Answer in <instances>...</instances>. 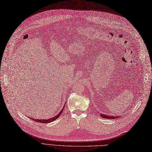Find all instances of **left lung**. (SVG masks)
Instances as JSON below:
<instances>
[{
	"instance_id": "left-lung-1",
	"label": "left lung",
	"mask_w": 152,
	"mask_h": 152,
	"mask_svg": "<svg viewBox=\"0 0 152 152\" xmlns=\"http://www.w3.org/2000/svg\"><path fill=\"white\" fill-rule=\"evenodd\" d=\"M101 116L103 118H107V119H115V118H120V116H108V115H105L103 114H101Z\"/></svg>"
}]
</instances>
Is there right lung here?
<instances>
[{"label": "right lung", "instance_id": "add662e5", "mask_svg": "<svg viewBox=\"0 0 152 152\" xmlns=\"http://www.w3.org/2000/svg\"><path fill=\"white\" fill-rule=\"evenodd\" d=\"M64 106L63 107V108L61 110V111L59 112V113L58 115H56V116H54L53 118H49V119H46V120H38V119H37H37H33V118H31V117H29V118H31V120H34V121H37V122H39V123H50V122H52V121H54L55 120L58 118L59 117V116L61 115L62 112H63V110H64Z\"/></svg>", "mask_w": 152, "mask_h": 152}]
</instances>
